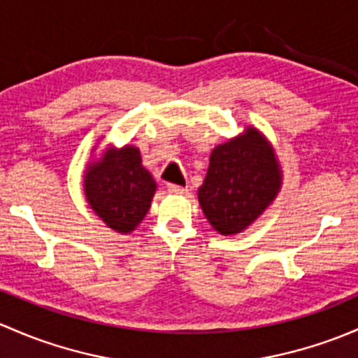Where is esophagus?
I'll return each mask as SVG.
<instances>
[{
  "mask_svg": "<svg viewBox=\"0 0 358 358\" xmlns=\"http://www.w3.org/2000/svg\"><path fill=\"white\" fill-rule=\"evenodd\" d=\"M168 190L173 192V194H185L187 187L182 185H175V183H168Z\"/></svg>",
  "mask_w": 358,
  "mask_h": 358,
  "instance_id": "obj_1",
  "label": "esophagus"
}]
</instances>
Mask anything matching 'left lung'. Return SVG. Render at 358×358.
<instances>
[{
    "label": "left lung",
    "mask_w": 358,
    "mask_h": 358,
    "mask_svg": "<svg viewBox=\"0 0 358 358\" xmlns=\"http://www.w3.org/2000/svg\"><path fill=\"white\" fill-rule=\"evenodd\" d=\"M280 163L268 138L254 127L216 145L208 175L199 187V204L210 227L236 235L250 227L281 189Z\"/></svg>",
    "instance_id": "8db88e82"
}]
</instances>
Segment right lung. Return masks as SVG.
<instances>
[{
	"mask_svg": "<svg viewBox=\"0 0 358 358\" xmlns=\"http://www.w3.org/2000/svg\"><path fill=\"white\" fill-rule=\"evenodd\" d=\"M154 192L156 182L142 166L141 150L134 145L108 149L85 169L84 194L90 209L118 233H130L138 227Z\"/></svg>",
	"mask_w": 358,
	"mask_h": 358,
	"instance_id": "1",
	"label": "right lung"
}]
</instances>
